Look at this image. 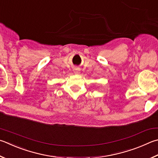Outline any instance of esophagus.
<instances>
[{"label":"esophagus","mask_w":158,"mask_h":158,"mask_svg":"<svg viewBox=\"0 0 158 158\" xmlns=\"http://www.w3.org/2000/svg\"><path fill=\"white\" fill-rule=\"evenodd\" d=\"M74 73L75 74H79L80 70L79 69H77V68H75V69H74Z\"/></svg>","instance_id":"obj_1"}]
</instances>
